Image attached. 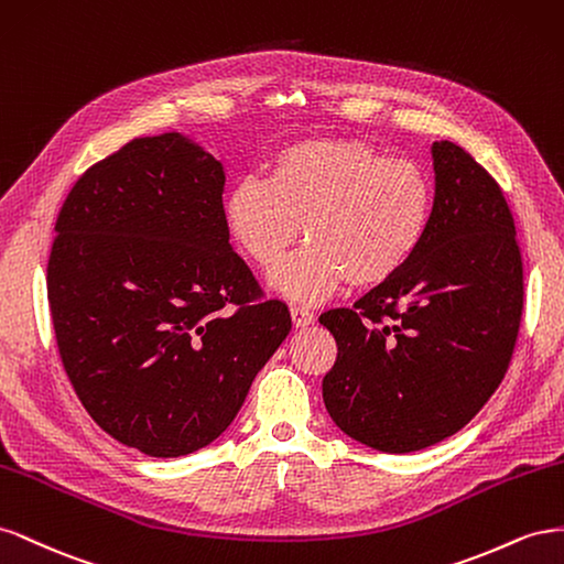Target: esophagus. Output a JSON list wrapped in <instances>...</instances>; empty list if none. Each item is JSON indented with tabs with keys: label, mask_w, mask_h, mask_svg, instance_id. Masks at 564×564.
<instances>
[{
	"label": "esophagus",
	"mask_w": 564,
	"mask_h": 564,
	"mask_svg": "<svg viewBox=\"0 0 564 564\" xmlns=\"http://www.w3.org/2000/svg\"><path fill=\"white\" fill-rule=\"evenodd\" d=\"M291 316H293V326L295 328H304V326L314 324V312L307 310V307H300V304H293Z\"/></svg>",
	"instance_id": "obj_1"
}]
</instances>
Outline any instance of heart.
Wrapping results in <instances>:
<instances>
[{
    "mask_svg": "<svg viewBox=\"0 0 564 564\" xmlns=\"http://www.w3.org/2000/svg\"><path fill=\"white\" fill-rule=\"evenodd\" d=\"M434 215V182L409 158L357 139L283 147L269 174L243 176L224 200V224L248 260L271 269L302 234L310 243L271 273L276 291L316 302L347 279L373 288L421 250Z\"/></svg>",
    "mask_w": 564,
    "mask_h": 564,
    "instance_id": "heart-1",
    "label": "heart"
}]
</instances>
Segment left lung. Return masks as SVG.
<instances>
[{"label": "left lung", "mask_w": 564, "mask_h": 564, "mask_svg": "<svg viewBox=\"0 0 564 564\" xmlns=\"http://www.w3.org/2000/svg\"><path fill=\"white\" fill-rule=\"evenodd\" d=\"M434 215L421 250L351 307L318 316L337 343L324 378L335 425L409 454L468 425L506 378L524 269L501 186L452 141H434Z\"/></svg>", "instance_id": "1"}]
</instances>
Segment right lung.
<instances>
[{
    "label": "right lung",
    "instance_id": "1",
    "mask_svg": "<svg viewBox=\"0 0 564 564\" xmlns=\"http://www.w3.org/2000/svg\"><path fill=\"white\" fill-rule=\"evenodd\" d=\"M224 180L180 134L141 137L79 176L56 219L63 371L96 425L155 458L217 440L291 333L229 246Z\"/></svg>",
    "mask_w": 564,
    "mask_h": 564
}]
</instances>
